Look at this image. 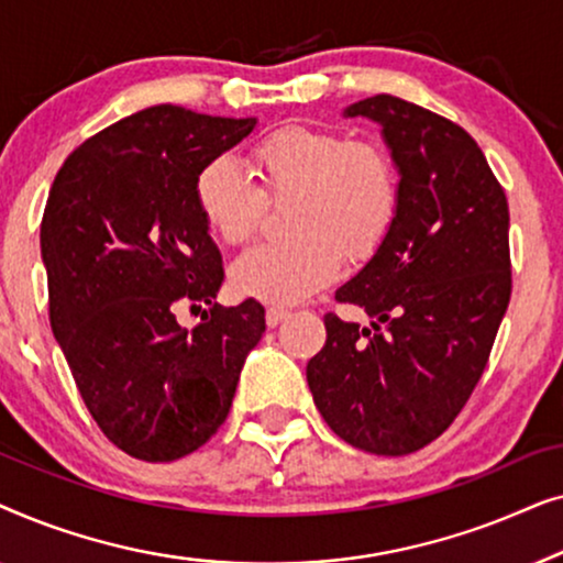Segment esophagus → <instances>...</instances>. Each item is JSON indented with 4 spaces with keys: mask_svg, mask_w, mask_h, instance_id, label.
Instances as JSON below:
<instances>
[{
    "mask_svg": "<svg viewBox=\"0 0 563 563\" xmlns=\"http://www.w3.org/2000/svg\"><path fill=\"white\" fill-rule=\"evenodd\" d=\"M287 318H289V310H284V307H268V310H266V325L268 328L282 325V322Z\"/></svg>",
    "mask_w": 563,
    "mask_h": 563,
    "instance_id": "obj_1",
    "label": "esophagus"
}]
</instances>
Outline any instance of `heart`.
<instances>
[{"mask_svg":"<svg viewBox=\"0 0 563 563\" xmlns=\"http://www.w3.org/2000/svg\"><path fill=\"white\" fill-rule=\"evenodd\" d=\"M253 184L230 156L199 168L195 202L220 241L238 245L258 228L264 199H287V238L253 245L230 266L238 295L302 302L335 279L341 261H368L399 214V174L379 143L320 125H287L253 145Z\"/></svg>","mask_w":563,"mask_h":563,"instance_id":"obj_1","label":"heart"}]
</instances>
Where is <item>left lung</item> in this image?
<instances>
[{"label":"left lung","mask_w":563,"mask_h":563,"mask_svg":"<svg viewBox=\"0 0 563 563\" xmlns=\"http://www.w3.org/2000/svg\"><path fill=\"white\" fill-rule=\"evenodd\" d=\"M343 114L382 125L399 172V214L372 261L335 291L372 325L328 312L307 384L345 443L405 456L435 441L482 379L510 305V212L456 122L391 95Z\"/></svg>","instance_id":"8db88e82"}]
</instances>
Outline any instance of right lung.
<instances>
[{"label": "right lung", "mask_w": 563, "mask_h": 563, "mask_svg": "<svg viewBox=\"0 0 563 563\" xmlns=\"http://www.w3.org/2000/svg\"><path fill=\"white\" fill-rule=\"evenodd\" d=\"M256 128L176 104L84 141L58 168L41 222L51 328L84 405L141 461H176L225 422L264 307L214 302L225 279L195 179ZM187 331L175 312L201 309Z\"/></svg>", "instance_id": "add662e5"}]
</instances>
